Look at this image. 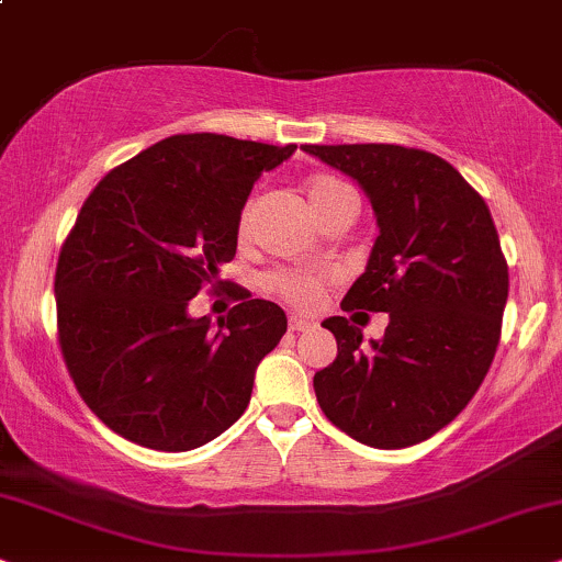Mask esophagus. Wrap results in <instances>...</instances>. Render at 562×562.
<instances>
[{"instance_id": "obj_1", "label": "esophagus", "mask_w": 562, "mask_h": 562, "mask_svg": "<svg viewBox=\"0 0 562 562\" xmlns=\"http://www.w3.org/2000/svg\"><path fill=\"white\" fill-rule=\"evenodd\" d=\"M311 326H314V322H311V318L290 316V329H293V331H305V329H311Z\"/></svg>"}]
</instances>
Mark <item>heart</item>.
Segmentation results:
<instances>
[{"label": "heart", "instance_id": "obj_1", "mask_svg": "<svg viewBox=\"0 0 562 562\" xmlns=\"http://www.w3.org/2000/svg\"><path fill=\"white\" fill-rule=\"evenodd\" d=\"M305 194H308V202L318 220H324L326 215H331V212L342 207H358V196H355L350 183H345L331 173H318L314 179H308V183H305ZM236 233L240 244L251 236V212H248V207L240 212ZM265 285L269 293H274L280 301L293 305V308L311 311L322 303L326 277L314 272H301V269H274V272H269L265 277Z\"/></svg>", "mask_w": 562, "mask_h": 562}]
</instances>
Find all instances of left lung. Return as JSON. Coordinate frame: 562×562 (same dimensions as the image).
<instances>
[{
    "label": "left lung",
    "mask_w": 562,
    "mask_h": 562,
    "mask_svg": "<svg viewBox=\"0 0 562 562\" xmlns=\"http://www.w3.org/2000/svg\"><path fill=\"white\" fill-rule=\"evenodd\" d=\"M352 176L379 238L342 311L389 314L363 345L331 316L337 358L314 375L318 407L373 449H404L446 428L485 381L501 342L508 265L490 210L451 162L402 145H303Z\"/></svg>",
    "instance_id": "1"
}]
</instances>
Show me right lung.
Masks as SVG:
<instances>
[{
    "instance_id": "1",
    "label": "right lung",
    "mask_w": 562,
    "mask_h": 562,
    "mask_svg": "<svg viewBox=\"0 0 562 562\" xmlns=\"http://www.w3.org/2000/svg\"><path fill=\"white\" fill-rule=\"evenodd\" d=\"M295 153L225 134H173L122 162L85 199L56 261V331L82 402L113 432L191 451L244 415L285 311L233 285L228 316L187 305L236 257L254 181Z\"/></svg>"
}]
</instances>
